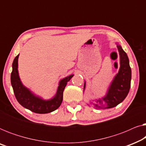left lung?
<instances>
[{
    "label": "left lung",
    "instance_id": "left-lung-1",
    "mask_svg": "<svg viewBox=\"0 0 146 146\" xmlns=\"http://www.w3.org/2000/svg\"><path fill=\"white\" fill-rule=\"evenodd\" d=\"M115 44L119 52L120 66L118 73L111 81L106 96L102 98L95 100L96 104L91 103L96 108H111L116 106L126 98L130 89L131 70L128 57L121 46L118 43ZM85 88L86 82L84 85V91Z\"/></svg>",
    "mask_w": 146,
    "mask_h": 146
}]
</instances>
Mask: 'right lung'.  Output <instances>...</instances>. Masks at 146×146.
I'll list each match as a JSON object with an SVG mask.
<instances>
[{
  "instance_id": "right-lung-1",
  "label": "right lung",
  "mask_w": 146,
  "mask_h": 146,
  "mask_svg": "<svg viewBox=\"0 0 146 146\" xmlns=\"http://www.w3.org/2000/svg\"><path fill=\"white\" fill-rule=\"evenodd\" d=\"M19 56V54H18L14 59L13 71L11 76L12 86L19 103L25 108L37 113H50L58 108L63 100L64 90L74 74L70 75L59 82L56 93L52 98L44 100L32 92L22 83L18 70Z\"/></svg>"
}]
</instances>
